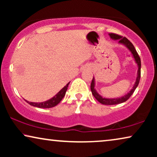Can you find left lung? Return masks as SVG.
<instances>
[{
    "mask_svg": "<svg viewBox=\"0 0 157 157\" xmlns=\"http://www.w3.org/2000/svg\"><path fill=\"white\" fill-rule=\"evenodd\" d=\"M109 36L112 40H119V44L124 45V46H126L128 50L130 51V52L132 53V54L134 57V59L136 61V63L138 66V71H137V76L136 78V81H135L134 85L132 90L129 92H128L126 95H124L121 97L119 98H104L100 95L98 93L97 91H96L95 89V79L93 77V79H92L91 83V90L92 92V94L95 97L96 100L98 101V102H100L101 104H104V105H114V104H121V103L125 102L126 101H127L128 98H130V96L132 95L135 89H136V87L138 86L139 80H140L141 77V59L137 53L136 49H135L134 45H133L132 43H131L129 40H128L126 37H122L121 36L117 35V34L115 33H109Z\"/></svg>",
    "mask_w": 157,
    "mask_h": 157,
    "instance_id": "left-lung-1",
    "label": "left lung"
}]
</instances>
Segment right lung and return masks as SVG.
<instances>
[{
	"mask_svg": "<svg viewBox=\"0 0 157 157\" xmlns=\"http://www.w3.org/2000/svg\"><path fill=\"white\" fill-rule=\"evenodd\" d=\"M69 83H68L67 84H66V86H65L63 89L60 90L59 93L56 94L53 98L46 101L36 103V102H29L26 100H25V101H26L28 104L31 105V106L38 107V108H44V109L52 108V107H54L55 106H56L57 104H59V103L61 102V101L63 99V98L64 97V96H65L66 94V92L68 89V84H69Z\"/></svg>",
	"mask_w": 157,
	"mask_h": 157,
	"instance_id": "right-lung-1",
	"label": "right lung"
}]
</instances>
